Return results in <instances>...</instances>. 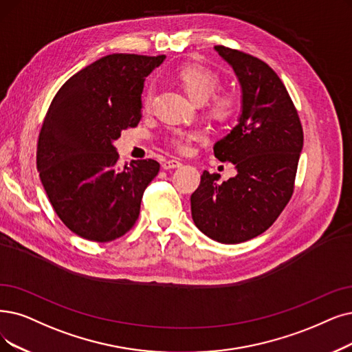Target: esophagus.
Segmentation results:
<instances>
[{"instance_id": "1", "label": "esophagus", "mask_w": 352, "mask_h": 352, "mask_svg": "<svg viewBox=\"0 0 352 352\" xmlns=\"http://www.w3.org/2000/svg\"><path fill=\"white\" fill-rule=\"evenodd\" d=\"M180 166H182V163L179 160H167V162H164L162 164V167L164 168V170H170V168H177Z\"/></svg>"}]
</instances>
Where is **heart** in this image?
<instances>
[{"label":"heart","instance_id":"1","mask_svg":"<svg viewBox=\"0 0 352 352\" xmlns=\"http://www.w3.org/2000/svg\"><path fill=\"white\" fill-rule=\"evenodd\" d=\"M177 78L185 88L188 95L192 98L195 102L204 104L208 101L210 96L215 95L219 89L221 80L219 76L204 66L198 65H189L182 67L177 74ZM153 100V91H148L144 96V107L148 108ZM235 108V100L230 94H221L217 95L212 101V109L218 117H228L232 114ZM202 134L199 131H186V130H176L170 137H168L167 143L173 148L180 153H186L190 150L192 143L195 140L201 138Z\"/></svg>","mask_w":352,"mask_h":352}]
</instances>
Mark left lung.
<instances>
[{
    "instance_id": "left-lung-1",
    "label": "left lung",
    "mask_w": 352,
    "mask_h": 352,
    "mask_svg": "<svg viewBox=\"0 0 352 352\" xmlns=\"http://www.w3.org/2000/svg\"><path fill=\"white\" fill-rule=\"evenodd\" d=\"M214 49L241 87L240 118L214 146L215 157L232 163L236 173L221 182L205 170L190 209L206 236L238 244L270 228L290 201L303 131L286 87L269 65L240 50Z\"/></svg>"
}]
</instances>
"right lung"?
<instances>
[{"mask_svg": "<svg viewBox=\"0 0 352 352\" xmlns=\"http://www.w3.org/2000/svg\"><path fill=\"white\" fill-rule=\"evenodd\" d=\"M166 56L108 54L69 78L53 98L37 144V170L66 227L108 243L133 228L156 160L117 166L121 131L142 120L146 78Z\"/></svg>", "mask_w": 352, "mask_h": 352, "instance_id": "right-lung-1", "label": "right lung"}]
</instances>
